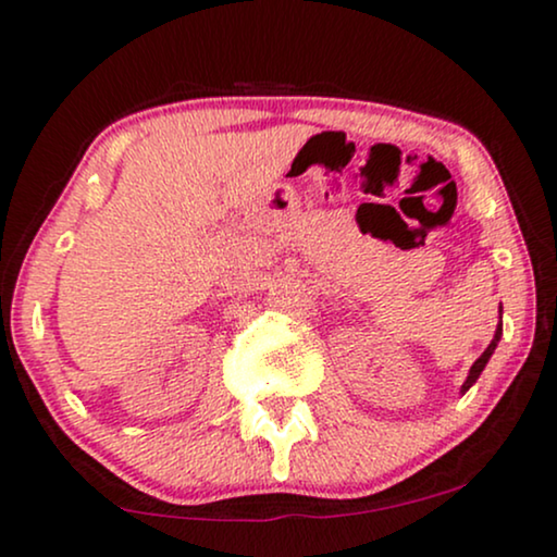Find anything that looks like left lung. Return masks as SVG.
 Instances as JSON below:
<instances>
[{
	"label": "left lung",
	"instance_id": "1",
	"mask_svg": "<svg viewBox=\"0 0 557 557\" xmlns=\"http://www.w3.org/2000/svg\"><path fill=\"white\" fill-rule=\"evenodd\" d=\"M499 337H502V322H499V326H497V332H494V339L490 342V347H486V349H484V352H482V357H479V360H476L474 364H471V370H469V377H467V383H463V385H461V393H467V391H469V387L476 383V377H479V375H482L484 364H486V362H490V357H492V352H494V347H497V342H499Z\"/></svg>",
	"mask_w": 557,
	"mask_h": 557
}]
</instances>
